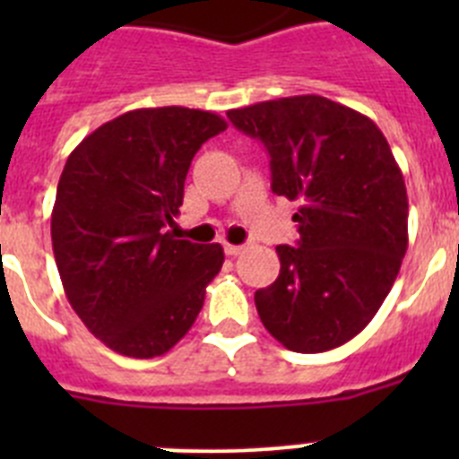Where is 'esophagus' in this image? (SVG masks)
<instances>
[{"label": "esophagus", "mask_w": 459, "mask_h": 459, "mask_svg": "<svg viewBox=\"0 0 459 459\" xmlns=\"http://www.w3.org/2000/svg\"><path fill=\"white\" fill-rule=\"evenodd\" d=\"M222 248H225V255H230V257H237V255H241L243 246H234V243H225Z\"/></svg>", "instance_id": "obj_1"}]
</instances>
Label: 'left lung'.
<instances>
[{
    "mask_svg": "<svg viewBox=\"0 0 459 459\" xmlns=\"http://www.w3.org/2000/svg\"><path fill=\"white\" fill-rule=\"evenodd\" d=\"M264 142L271 188L299 202V246H278L280 275L255 291L259 319L299 354L359 335L391 291L407 253L403 172L370 117L324 96H290L230 109Z\"/></svg>",
    "mask_w": 459,
    "mask_h": 459,
    "instance_id": "left-lung-1",
    "label": "left lung"
}]
</instances>
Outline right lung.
<instances>
[{
  "label": "right lung",
  "mask_w": 459,
  "mask_h": 459,
  "mask_svg": "<svg viewBox=\"0 0 459 459\" xmlns=\"http://www.w3.org/2000/svg\"><path fill=\"white\" fill-rule=\"evenodd\" d=\"M227 128L181 105L131 109L89 133L68 156L52 206V250L64 291L105 347L163 356L204 306L225 262L221 243L177 238L190 160Z\"/></svg>",
  "instance_id": "add662e5"
}]
</instances>
